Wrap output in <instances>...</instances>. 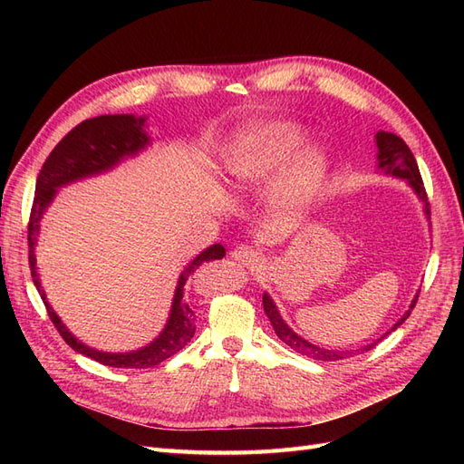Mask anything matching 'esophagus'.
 <instances>
[{
  "label": "esophagus",
  "instance_id": "obj_1",
  "mask_svg": "<svg viewBox=\"0 0 464 464\" xmlns=\"http://www.w3.org/2000/svg\"><path fill=\"white\" fill-rule=\"evenodd\" d=\"M232 257L237 261V265L249 266V269H254V266H257L261 263V254H259V251L254 249V247H249V246L234 247Z\"/></svg>",
  "mask_w": 464,
  "mask_h": 464
}]
</instances>
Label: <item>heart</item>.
I'll use <instances>...</instances> for the list:
<instances>
[{"instance_id":"1","label":"heart","mask_w":464,"mask_h":464,"mask_svg":"<svg viewBox=\"0 0 464 464\" xmlns=\"http://www.w3.org/2000/svg\"><path fill=\"white\" fill-rule=\"evenodd\" d=\"M305 131L290 120H265L247 125L222 150V174L232 188H251L269 181V203L276 213L300 218L325 186L327 152L302 145Z\"/></svg>"}]
</instances>
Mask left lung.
I'll return each instance as SVG.
<instances>
[{
  "mask_svg": "<svg viewBox=\"0 0 464 464\" xmlns=\"http://www.w3.org/2000/svg\"><path fill=\"white\" fill-rule=\"evenodd\" d=\"M375 145H377V170H382V174H385V176L404 179L406 184L411 186V189L416 193V198L422 201L424 215L430 220L428 195H426V189H424V184H422V176H420V170H418L416 159H414V154L411 152L409 145H406L402 139L397 137L395 133H385V131H379L375 135ZM416 298H418V292H416L414 300L411 302L409 310H406L401 315V319L395 323V325H392L385 334L379 336V339H375L373 343L363 344L358 350H329V348H321V346H317L310 341H305L304 336H300L296 331H292V327L283 319V315H280L276 304L273 302V298L266 292H263V310H265L266 317H269L278 339L283 341L285 344H288L292 350H296L298 354L307 356L312 360L334 362V360H343V358L353 356L356 353H366V350H372L379 341H383L391 331H395L397 327L402 325L406 319H409L412 307L416 305Z\"/></svg>",
  "mask_w": 464,
  "mask_h": 464,
  "instance_id": "left-lung-1",
  "label": "left lung"
}]
</instances>
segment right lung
Instances as JSON below:
<instances>
[{
    "label": "right lung",
    "instance_id": "1",
    "mask_svg": "<svg viewBox=\"0 0 464 464\" xmlns=\"http://www.w3.org/2000/svg\"><path fill=\"white\" fill-rule=\"evenodd\" d=\"M145 128L147 116L133 114L98 116L79 123L77 128H73L58 145H55L44 166H42L36 179V195L29 220L31 275L40 298L46 305L52 323L63 336V341L72 346L75 353L85 354L110 368H152L157 366V363L164 362L166 358L179 353L195 334V314L188 300L184 298V286L188 283V278L198 271L205 261H215L227 256V249L220 244H215L203 249L198 257L191 259L184 266V271L178 276L170 314H168L164 329L160 331L157 339L150 341L147 346L131 350V353H102V350L87 346L65 327V323L60 319V315L53 312V307L46 298V292L42 288L36 265L34 249L38 246L40 220L44 217L48 207L53 203L58 189L69 184H75L79 179L101 176L114 170L118 164L137 157L139 152L152 145L150 135Z\"/></svg>",
    "mask_w": 464,
    "mask_h": 464
}]
</instances>
